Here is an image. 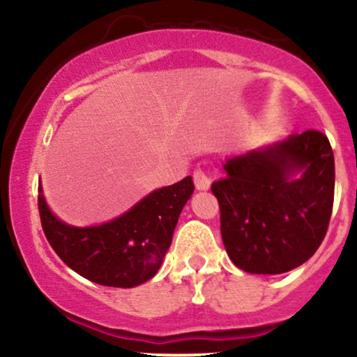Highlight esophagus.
Wrapping results in <instances>:
<instances>
[{
  "label": "esophagus",
  "instance_id": "34e87169",
  "mask_svg": "<svg viewBox=\"0 0 357 357\" xmlns=\"http://www.w3.org/2000/svg\"><path fill=\"white\" fill-rule=\"evenodd\" d=\"M192 181H195L196 190H199V191H206L208 188L211 186L210 176L204 173L203 169H196L195 173H192Z\"/></svg>",
  "mask_w": 357,
  "mask_h": 357
}]
</instances>
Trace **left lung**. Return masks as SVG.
I'll return each mask as SVG.
<instances>
[{"mask_svg":"<svg viewBox=\"0 0 357 357\" xmlns=\"http://www.w3.org/2000/svg\"><path fill=\"white\" fill-rule=\"evenodd\" d=\"M211 184L228 257L248 273L298 267L321 247L334 203V154L319 130L225 159Z\"/></svg>","mask_w":357,"mask_h":357,"instance_id":"obj_1","label":"left lung"}]
</instances>
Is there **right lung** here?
<instances>
[{"label":"right lung","instance_id":"obj_1","mask_svg":"<svg viewBox=\"0 0 357 357\" xmlns=\"http://www.w3.org/2000/svg\"><path fill=\"white\" fill-rule=\"evenodd\" d=\"M38 190L45 236L65 265L99 285L130 289L158 273L195 184L191 176H186L179 183L149 192L124 215L84 228L56 218L45 202L42 184Z\"/></svg>","mask_w":357,"mask_h":357}]
</instances>
